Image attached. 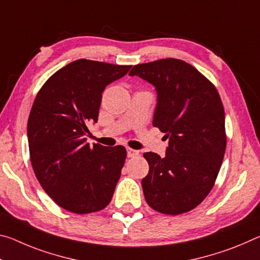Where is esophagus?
Instances as JSON below:
<instances>
[{"instance_id":"esophagus-1","label":"esophagus","mask_w":260,"mask_h":260,"mask_svg":"<svg viewBox=\"0 0 260 260\" xmlns=\"http://www.w3.org/2000/svg\"><path fill=\"white\" fill-rule=\"evenodd\" d=\"M139 155V151L135 150V149H131V148H128L127 149V156L128 157H134V156H138Z\"/></svg>"}]
</instances>
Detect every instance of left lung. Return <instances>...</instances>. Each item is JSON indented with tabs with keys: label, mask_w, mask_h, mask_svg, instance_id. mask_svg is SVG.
<instances>
[{
	"label": "left lung",
	"mask_w": 260,
	"mask_h": 260,
	"mask_svg": "<svg viewBox=\"0 0 260 260\" xmlns=\"http://www.w3.org/2000/svg\"><path fill=\"white\" fill-rule=\"evenodd\" d=\"M157 92L152 126L166 133V156L145 152L149 172L142 179L147 204L168 215L192 211L211 192L223 160L224 109L214 84L183 60L135 64Z\"/></svg>",
	"instance_id": "1"
}]
</instances>
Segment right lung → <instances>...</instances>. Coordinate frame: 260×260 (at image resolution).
<instances>
[{"label": "right lung", "instance_id": "obj_1", "mask_svg": "<svg viewBox=\"0 0 260 260\" xmlns=\"http://www.w3.org/2000/svg\"><path fill=\"white\" fill-rule=\"evenodd\" d=\"M131 66L80 59L64 66L37 93L27 120L31 164L44 191L60 207L76 214L110 204L127 152L122 146L85 142L97 122L102 92Z\"/></svg>", "mask_w": 260, "mask_h": 260}]
</instances>
